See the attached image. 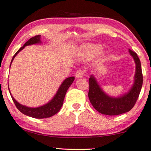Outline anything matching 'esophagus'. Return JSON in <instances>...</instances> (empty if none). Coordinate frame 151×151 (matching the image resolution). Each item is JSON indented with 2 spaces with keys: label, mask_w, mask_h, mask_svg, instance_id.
<instances>
[{
  "label": "esophagus",
  "mask_w": 151,
  "mask_h": 151,
  "mask_svg": "<svg viewBox=\"0 0 151 151\" xmlns=\"http://www.w3.org/2000/svg\"><path fill=\"white\" fill-rule=\"evenodd\" d=\"M84 72L83 71L82 69H79V70H78L77 71H76V77L77 78H82L83 76H84Z\"/></svg>",
  "instance_id": "1"
}]
</instances>
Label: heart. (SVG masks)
Returning a JSON list of instances; mask_svg holds the SVG:
<instances>
[{
  "instance_id": "1",
  "label": "heart",
  "mask_w": 151,
  "mask_h": 151,
  "mask_svg": "<svg viewBox=\"0 0 151 151\" xmlns=\"http://www.w3.org/2000/svg\"><path fill=\"white\" fill-rule=\"evenodd\" d=\"M100 50H101V46L99 45H84L80 50V58L82 60L89 59L98 54Z\"/></svg>"
}]
</instances>
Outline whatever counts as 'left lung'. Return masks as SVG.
I'll return each mask as SVG.
<instances>
[{"label":"left lung","mask_w":151,"mask_h":151,"mask_svg":"<svg viewBox=\"0 0 151 151\" xmlns=\"http://www.w3.org/2000/svg\"><path fill=\"white\" fill-rule=\"evenodd\" d=\"M130 55L134 58L135 64L134 82L127 93L118 97L108 95L102 90L93 75L89 78L88 98L93 106L103 114L114 116L127 112L134 106L139 97L143 83L141 63L135 52L129 50Z\"/></svg>","instance_id":"1"}]
</instances>
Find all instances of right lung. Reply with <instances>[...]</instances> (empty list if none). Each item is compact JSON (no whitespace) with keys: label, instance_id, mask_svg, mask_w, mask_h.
I'll use <instances>...</instances> for the list:
<instances>
[{"label":"right lung","instance_id":"obj_1","mask_svg":"<svg viewBox=\"0 0 151 151\" xmlns=\"http://www.w3.org/2000/svg\"><path fill=\"white\" fill-rule=\"evenodd\" d=\"M41 43V35H37L33 37L30 38L29 40L27 41V42L25 43V44L17 50V52L14 54V56H13L12 58V62H11V65H12L13 60H14V58L16 57L17 54H18L21 50H22L26 46ZM74 79H75L74 77H69L66 78V79L63 81L62 84H61L60 87L58 89L57 92H56V95L54 96V97L52 98L48 103H47V104L43 105V106H41L37 107V108H30V107H27L24 106V105L20 104L19 103L17 102L16 100L14 99V97L12 95V93H11L9 89V91L10 95L12 96V98L13 101L14 102L15 105H16L17 108L22 113L27 116H28L35 118V119H45V118L51 117L52 116H54V114H56V113L59 112V110H60L61 107H62L63 104V101H64L65 94H66L67 90H68V88H69V86H70L72 83H73Z\"/></svg>","mask_w":151,"mask_h":151}]
</instances>
